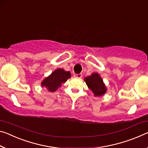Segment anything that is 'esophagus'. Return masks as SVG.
Listing matches in <instances>:
<instances>
[{
  "mask_svg": "<svg viewBox=\"0 0 148 148\" xmlns=\"http://www.w3.org/2000/svg\"><path fill=\"white\" fill-rule=\"evenodd\" d=\"M74 76L75 78H81L82 77V74H76L74 75Z\"/></svg>",
  "mask_w": 148,
  "mask_h": 148,
  "instance_id": "1",
  "label": "esophagus"
}]
</instances>
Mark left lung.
I'll list each match as a JSON object with an SVG mask.
<instances>
[{
  "instance_id": "left-lung-1",
  "label": "left lung",
  "mask_w": 148,
  "mask_h": 148,
  "mask_svg": "<svg viewBox=\"0 0 148 148\" xmlns=\"http://www.w3.org/2000/svg\"><path fill=\"white\" fill-rule=\"evenodd\" d=\"M84 81L86 82L89 89H90L94 93L95 96L100 97L106 93L107 88L99 74H91V76L86 77L84 78Z\"/></svg>"
}]
</instances>
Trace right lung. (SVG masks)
<instances>
[{"instance_id": "obj_1", "label": "right lung", "mask_w": 148, "mask_h": 148, "mask_svg": "<svg viewBox=\"0 0 148 148\" xmlns=\"http://www.w3.org/2000/svg\"><path fill=\"white\" fill-rule=\"evenodd\" d=\"M70 77L71 75L69 71L66 72L62 69H58L42 81L41 86L46 88L50 92H54Z\"/></svg>"}]
</instances>
